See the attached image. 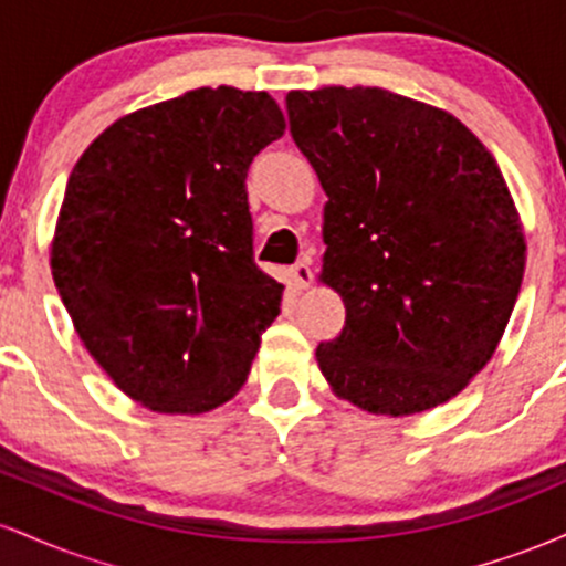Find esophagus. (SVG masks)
I'll return each instance as SVG.
<instances>
[{"label":"esophagus","mask_w":566,"mask_h":566,"mask_svg":"<svg viewBox=\"0 0 566 566\" xmlns=\"http://www.w3.org/2000/svg\"><path fill=\"white\" fill-rule=\"evenodd\" d=\"M287 279L295 290H305V287H311V282H314V274H311V269L305 263H295L287 271Z\"/></svg>","instance_id":"34e87169"}]
</instances>
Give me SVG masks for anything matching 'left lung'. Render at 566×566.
<instances>
[{"label": "left lung", "mask_w": 566, "mask_h": 566, "mask_svg": "<svg viewBox=\"0 0 566 566\" xmlns=\"http://www.w3.org/2000/svg\"><path fill=\"white\" fill-rule=\"evenodd\" d=\"M290 133L327 193L319 282L346 305L316 361L337 399L418 415L495 354L527 242L495 157L458 116L382 87L287 93Z\"/></svg>", "instance_id": "obj_1"}]
</instances>
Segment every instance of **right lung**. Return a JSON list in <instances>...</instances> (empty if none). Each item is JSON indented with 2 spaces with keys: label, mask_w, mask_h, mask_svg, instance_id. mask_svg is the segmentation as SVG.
Segmentation results:
<instances>
[{
  "label": "right lung",
  "mask_w": 566,
  "mask_h": 566,
  "mask_svg": "<svg viewBox=\"0 0 566 566\" xmlns=\"http://www.w3.org/2000/svg\"><path fill=\"white\" fill-rule=\"evenodd\" d=\"M269 93L199 87L84 148L50 269L76 335L129 399L201 415L239 394L284 284L252 258L247 170L284 135Z\"/></svg>",
  "instance_id": "obj_1"
}]
</instances>
